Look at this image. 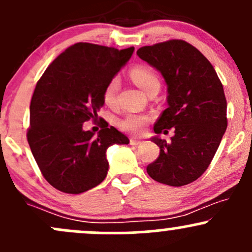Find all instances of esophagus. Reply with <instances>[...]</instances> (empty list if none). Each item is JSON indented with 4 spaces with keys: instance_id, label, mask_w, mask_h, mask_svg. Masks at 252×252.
Masks as SVG:
<instances>
[{
    "instance_id": "1",
    "label": "esophagus",
    "mask_w": 252,
    "mask_h": 252,
    "mask_svg": "<svg viewBox=\"0 0 252 252\" xmlns=\"http://www.w3.org/2000/svg\"><path fill=\"white\" fill-rule=\"evenodd\" d=\"M141 144V141L137 139H130V145H133V146H137V145Z\"/></svg>"
}]
</instances>
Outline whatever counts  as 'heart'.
<instances>
[{
    "instance_id": "1",
    "label": "heart",
    "mask_w": 252,
    "mask_h": 252,
    "mask_svg": "<svg viewBox=\"0 0 252 252\" xmlns=\"http://www.w3.org/2000/svg\"><path fill=\"white\" fill-rule=\"evenodd\" d=\"M130 77L136 83V86L141 89L142 92L147 93L151 88L156 86H159V79L157 76L148 70L146 67H135L130 71ZM119 87L118 78H112L107 84H106L104 93H102V97L106 105L112 106L116 102V96H117ZM148 118L141 115H130L126 116L121 122H119V126L121 129L126 131H130V133H140L144 129L145 124L147 123Z\"/></svg>"
}]
</instances>
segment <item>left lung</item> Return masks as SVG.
Wrapping results in <instances>:
<instances>
[{"label":"left lung","instance_id":"left-lung-1","mask_svg":"<svg viewBox=\"0 0 252 252\" xmlns=\"http://www.w3.org/2000/svg\"><path fill=\"white\" fill-rule=\"evenodd\" d=\"M158 71L168 87V108L156 122L152 141L159 157L147 165V174L169 186H185L202 176L213 160L227 129L223 87L210 62L197 48L171 39L136 52ZM175 129L166 143L159 134Z\"/></svg>","mask_w":252,"mask_h":252}]
</instances>
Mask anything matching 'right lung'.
Wrapping results in <instances>:
<instances>
[{
	"label": "right lung",
	"mask_w": 252,
	"mask_h": 252,
	"mask_svg": "<svg viewBox=\"0 0 252 252\" xmlns=\"http://www.w3.org/2000/svg\"><path fill=\"white\" fill-rule=\"evenodd\" d=\"M134 47L92 43L68 47L37 82L30 104L28 141L44 179L57 189L79 194L97 186L108 170L106 151L129 139L104 121L97 134L83 123L97 118L106 84L129 62Z\"/></svg>",
	"instance_id": "right-lung-1"
}]
</instances>
